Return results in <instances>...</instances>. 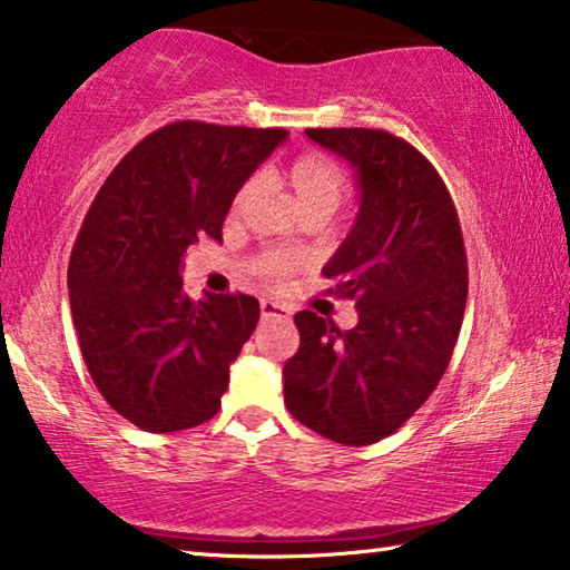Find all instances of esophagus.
I'll list each match as a JSON object with an SVG mask.
<instances>
[{"mask_svg": "<svg viewBox=\"0 0 570 570\" xmlns=\"http://www.w3.org/2000/svg\"><path fill=\"white\" fill-rule=\"evenodd\" d=\"M261 314L266 320H271V317H278V320H288L292 317V312H288L284 304H278V302H268V299H263L261 302Z\"/></svg>", "mask_w": 570, "mask_h": 570, "instance_id": "esophagus-1", "label": "esophagus"}]
</instances>
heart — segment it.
<instances>
[{
    "label": "heart",
    "mask_w": 570,
    "mask_h": 570,
    "mask_svg": "<svg viewBox=\"0 0 570 570\" xmlns=\"http://www.w3.org/2000/svg\"><path fill=\"white\" fill-rule=\"evenodd\" d=\"M286 186L292 191V199L302 215H325L330 217L340 207L345 191H347V176L340 168L337 160H333L325 153H304V156L294 158L292 166L286 168ZM258 191V178H248L235 194L233 212H240L248 207ZM288 268L284 258L268 256L263 258L261 271L266 276H282Z\"/></svg>",
    "instance_id": "b5f03b06"
}]
</instances>
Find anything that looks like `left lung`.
<instances>
[{"label":"left lung","mask_w":570,"mask_h":570,"mask_svg":"<svg viewBox=\"0 0 570 570\" xmlns=\"http://www.w3.org/2000/svg\"><path fill=\"white\" fill-rule=\"evenodd\" d=\"M307 138L358 178V215L322 268L355 299L358 325L294 314L299 351L284 366V402L322 438L371 445L402 428L448 368L469 296L463 233L443 178L406 140L368 127Z\"/></svg>","instance_id":"obj_1"}]
</instances>
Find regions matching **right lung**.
I'll return each mask as SVG.
<instances>
[{
    "label": "right lung",
    "mask_w": 570,
    "mask_h": 570,
    "mask_svg": "<svg viewBox=\"0 0 570 570\" xmlns=\"http://www.w3.org/2000/svg\"><path fill=\"white\" fill-rule=\"evenodd\" d=\"M288 138L278 127L171 122L115 166L83 217L68 261V296L83 363L115 412L146 432L212 420L230 366L258 325L248 294H184V256L223 240L248 176Z\"/></svg>",
    "instance_id": "obj_1"
}]
</instances>
